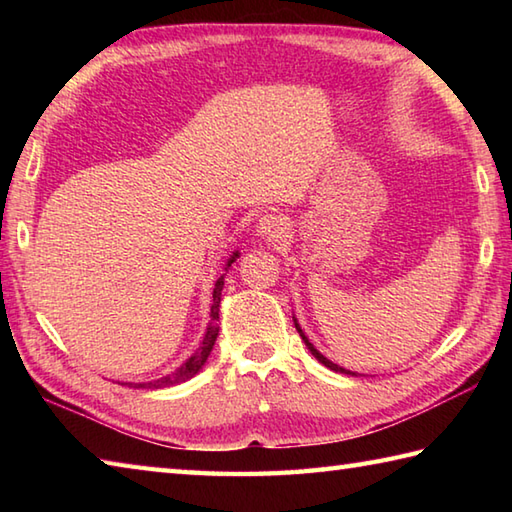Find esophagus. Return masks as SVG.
Wrapping results in <instances>:
<instances>
[{
	"mask_svg": "<svg viewBox=\"0 0 512 512\" xmlns=\"http://www.w3.org/2000/svg\"><path fill=\"white\" fill-rule=\"evenodd\" d=\"M257 235L266 239L281 237L288 231V217L281 213H266L257 220Z\"/></svg>",
	"mask_w": 512,
	"mask_h": 512,
	"instance_id": "obj_1",
	"label": "esophagus"
}]
</instances>
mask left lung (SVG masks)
Returning a JSON list of instances; mask_svg holds the SVG:
<instances>
[{
    "label": "left lung",
    "instance_id": "obj_1",
    "mask_svg": "<svg viewBox=\"0 0 512 512\" xmlns=\"http://www.w3.org/2000/svg\"><path fill=\"white\" fill-rule=\"evenodd\" d=\"M292 321H295V328H297V332H299V336H301V341L303 343H306V347H308V350H310V354L314 356V358H317V361L321 363V365H325V367H328V369H332V372H339V374H350V376H356L354 372H350V369H345V367H341V365H336V363H332L330 361V358H325L319 350H317V347H314L310 341H308V336H306V332H303L301 330V325L297 323V319L295 317H292Z\"/></svg>",
    "mask_w": 512,
    "mask_h": 512
}]
</instances>
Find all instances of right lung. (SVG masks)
<instances>
[{
    "label": "right lung",
    "instance_id": "1",
    "mask_svg": "<svg viewBox=\"0 0 512 512\" xmlns=\"http://www.w3.org/2000/svg\"><path fill=\"white\" fill-rule=\"evenodd\" d=\"M239 257V250H235V253L228 257L226 262V270L231 268V264L235 262V259ZM222 288H224V275L215 281V288H213V303H211V321L209 325H206V332H204V339L200 343L198 350H195L187 361H184L178 369H173V372H169L167 376H162L158 380H147V383H123V385H129V387H136V389H162V387H173V385H180L184 383V380L193 378L195 374L200 372V369L204 367V363L209 361V354L213 350L215 345V339L217 334H220V301H222Z\"/></svg>",
    "mask_w": 512,
    "mask_h": 512
}]
</instances>
